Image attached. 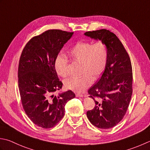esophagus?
Segmentation results:
<instances>
[{"instance_id": "esophagus-1", "label": "esophagus", "mask_w": 150, "mask_h": 150, "mask_svg": "<svg viewBox=\"0 0 150 150\" xmlns=\"http://www.w3.org/2000/svg\"><path fill=\"white\" fill-rule=\"evenodd\" d=\"M76 96L77 97H80V98H83V97L84 96L83 94H81V93H77V94H76Z\"/></svg>"}]
</instances>
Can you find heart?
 <instances>
[{
    "label": "heart",
    "instance_id": "obj_1",
    "mask_svg": "<svg viewBox=\"0 0 150 150\" xmlns=\"http://www.w3.org/2000/svg\"><path fill=\"white\" fill-rule=\"evenodd\" d=\"M68 54L73 60L81 64L79 77H71L64 81V86L67 89L75 92H82L89 87L93 80L101 77L106 68L108 51L106 44L103 42L93 43L88 41L76 43L69 50ZM68 60L66 56L58 53L54 59V69L57 74L66 77L67 72Z\"/></svg>",
    "mask_w": 150,
    "mask_h": 150
}]
</instances>
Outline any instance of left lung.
<instances>
[{
	"instance_id": "obj_1",
	"label": "left lung",
	"mask_w": 150,
	"mask_h": 150,
	"mask_svg": "<svg viewBox=\"0 0 150 150\" xmlns=\"http://www.w3.org/2000/svg\"><path fill=\"white\" fill-rule=\"evenodd\" d=\"M84 35L106 44L108 58L100 79L88 91L95 101L86 116L99 129L114 127L124 118L131 101L133 84L132 66L127 52L115 34L106 29L88 31Z\"/></svg>"
}]
</instances>
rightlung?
<instances>
[{
	"instance_id": "obj_1",
	"label": "right lung",
	"mask_w": 150,
	"mask_h": 150,
	"mask_svg": "<svg viewBox=\"0 0 150 150\" xmlns=\"http://www.w3.org/2000/svg\"><path fill=\"white\" fill-rule=\"evenodd\" d=\"M73 32L48 30L26 44L18 67V84L23 107L35 125L53 127L64 116L65 105L75 94L60 90L62 83L54 69V59Z\"/></svg>"
}]
</instances>
